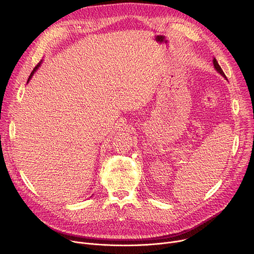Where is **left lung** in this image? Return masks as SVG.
Segmentation results:
<instances>
[{
  "label": "left lung",
  "instance_id": "left-lung-1",
  "mask_svg": "<svg viewBox=\"0 0 254 254\" xmlns=\"http://www.w3.org/2000/svg\"><path fill=\"white\" fill-rule=\"evenodd\" d=\"M213 63H214V65H215V67H216V70L223 76V77H225L226 79H227V77L225 76V74H224V72H223V70H222V67L219 65V64H218V62H217V60L216 59H214V61H213Z\"/></svg>",
  "mask_w": 254,
  "mask_h": 254
}]
</instances>
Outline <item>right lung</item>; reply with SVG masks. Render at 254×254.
<instances>
[{"mask_svg":"<svg viewBox=\"0 0 254 254\" xmlns=\"http://www.w3.org/2000/svg\"><path fill=\"white\" fill-rule=\"evenodd\" d=\"M39 65H40V63H38V64H36V66H35V67H34V68H33V71H32V72H31V74H30V76H29V78H28V81H29V80H30V79H31V77H32V75H33V74H34V72H35V71H36V70H37V68H38V66H39ZM28 81H27V83H28Z\"/></svg>","mask_w":254,"mask_h":254,"instance_id":"right-lung-1","label":"right lung"}]
</instances>
